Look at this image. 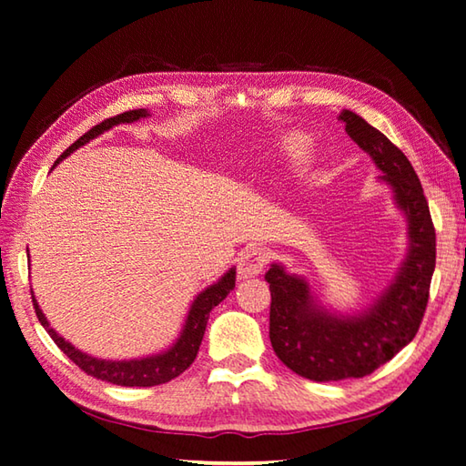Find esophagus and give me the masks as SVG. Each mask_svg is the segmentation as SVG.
I'll list each match as a JSON object with an SVG mask.
<instances>
[{
  "mask_svg": "<svg viewBox=\"0 0 466 466\" xmlns=\"http://www.w3.org/2000/svg\"><path fill=\"white\" fill-rule=\"evenodd\" d=\"M267 263V255L263 248L258 247H250L247 248L240 255V261H238V275L240 279H248V278H255L263 271V267Z\"/></svg>",
  "mask_w": 466,
  "mask_h": 466,
  "instance_id": "obj_1",
  "label": "esophagus"
}]
</instances>
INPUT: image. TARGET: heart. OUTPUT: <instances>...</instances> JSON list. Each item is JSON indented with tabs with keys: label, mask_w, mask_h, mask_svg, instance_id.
I'll return each mask as SVG.
<instances>
[{
	"label": "heart",
	"mask_w": 466,
	"mask_h": 466,
	"mask_svg": "<svg viewBox=\"0 0 466 466\" xmlns=\"http://www.w3.org/2000/svg\"><path fill=\"white\" fill-rule=\"evenodd\" d=\"M281 152L291 167H304L312 156V139L306 133H291L281 141Z\"/></svg>",
	"instance_id": "b5f03b06"
}]
</instances>
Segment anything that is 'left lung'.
I'll use <instances>...</instances> for the list:
<instances>
[{
  "instance_id": "8db88e82",
  "label": "left lung",
  "mask_w": 466,
  "mask_h": 466,
  "mask_svg": "<svg viewBox=\"0 0 466 466\" xmlns=\"http://www.w3.org/2000/svg\"><path fill=\"white\" fill-rule=\"evenodd\" d=\"M345 131L382 172L394 205L407 219V255L392 281L361 312L327 309L302 275L271 263L265 279L271 289L269 339L291 372L314 382L372 374L413 341L430 298L436 269V230L428 199L411 162L384 133L353 110H341Z\"/></svg>"
}]
</instances>
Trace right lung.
Wrapping results in <instances>:
<instances>
[{"label": "right lung", "instance_id": "1", "mask_svg": "<svg viewBox=\"0 0 466 466\" xmlns=\"http://www.w3.org/2000/svg\"><path fill=\"white\" fill-rule=\"evenodd\" d=\"M146 116H149L147 110L137 108V110H127V113L116 115L113 119L102 121L100 125H96V127H92L88 133H84L76 144L69 146L66 152L61 154V157H57V162L55 164H59L63 157L74 154L77 147L86 146L94 137H98L105 131L113 129L115 125L136 123L139 119H146ZM234 283H236V269L232 267V269H228L216 283H211L209 288H205L203 291L197 294L191 309H188L183 330H180L177 341L172 343L168 350L154 353V356L133 358V360H102V358L90 356V353L80 351L77 347L66 341V339H63L57 330L49 325V320H46L41 306L36 302L35 291H33V302H35L36 317L41 320V325L45 327L46 333L51 335V339L57 343L59 350L66 353L76 366H80L86 374L98 378V380L119 384V386H156V384H164L172 380V378H177L178 374H183L185 370L193 364L197 358V351H199L205 327H208L211 309L230 294L234 289Z\"/></svg>", "mask_w": 466, "mask_h": 466}]
</instances>
